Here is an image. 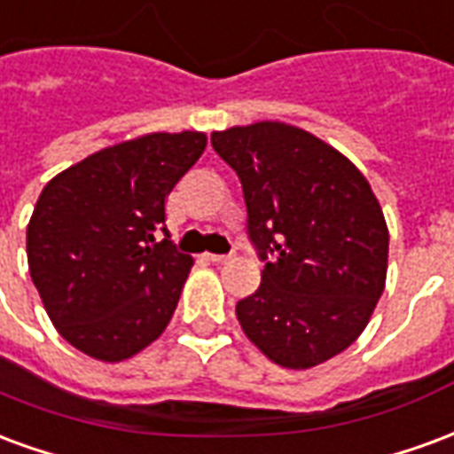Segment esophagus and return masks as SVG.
I'll list each match as a JSON object with an SVG mask.
<instances>
[{
  "label": "esophagus",
  "instance_id": "obj_1",
  "mask_svg": "<svg viewBox=\"0 0 454 454\" xmlns=\"http://www.w3.org/2000/svg\"><path fill=\"white\" fill-rule=\"evenodd\" d=\"M207 257L211 260V262H226V260H231L233 255H216V253H207Z\"/></svg>",
  "mask_w": 454,
  "mask_h": 454
}]
</instances>
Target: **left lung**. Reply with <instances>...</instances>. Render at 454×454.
Masks as SVG:
<instances>
[{
  "label": "left lung",
  "mask_w": 454,
  "mask_h": 454,
  "mask_svg": "<svg viewBox=\"0 0 454 454\" xmlns=\"http://www.w3.org/2000/svg\"><path fill=\"white\" fill-rule=\"evenodd\" d=\"M243 184L247 236L265 262L236 316L262 355L309 370L360 338L387 282L389 231L370 182L342 153L282 121L214 130Z\"/></svg>",
  "instance_id": "8db88e82"
}]
</instances>
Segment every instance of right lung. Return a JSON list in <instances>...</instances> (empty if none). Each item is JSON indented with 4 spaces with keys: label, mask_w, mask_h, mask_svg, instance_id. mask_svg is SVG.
<instances>
[{
    "label": "right lung",
    "mask_w": 454,
    "mask_h": 454,
    "mask_svg": "<svg viewBox=\"0 0 454 454\" xmlns=\"http://www.w3.org/2000/svg\"><path fill=\"white\" fill-rule=\"evenodd\" d=\"M204 148L199 130L148 133L94 153L43 187L26 228L28 272L73 348L121 362L168 328L194 260L169 240L165 199Z\"/></svg>",
    "instance_id": "add662e5"
}]
</instances>
